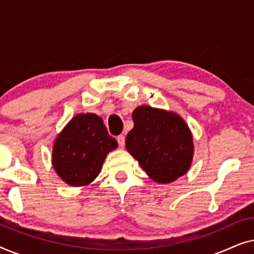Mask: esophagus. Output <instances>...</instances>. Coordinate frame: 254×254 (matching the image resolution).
Here are the masks:
<instances>
[{"instance_id": "34e87169", "label": "esophagus", "mask_w": 254, "mask_h": 254, "mask_svg": "<svg viewBox=\"0 0 254 254\" xmlns=\"http://www.w3.org/2000/svg\"><path fill=\"white\" fill-rule=\"evenodd\" d=\"M117 141H118V143H119V147L123 148L125 145V136H124V135H119V136L117 137Z\"/></svg>"}]
</instances>
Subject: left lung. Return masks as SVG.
<instances>
[{"mask_svg": "<svg viewBox=\"0 0 254 254\" xmlns=\"http://www.w3.org/2000/svg\"><path fill=\"white\" fill-rule=\"evenodd\" d=\"M126 148L155 182L169 184L185 175L192 164L194 145L189 126L177 113L138 106Z\"/></svg>", "mask_w": 254, "mask_h": 254, "instance_id": "8db88e82", "label": "left lung"}]
</instances>
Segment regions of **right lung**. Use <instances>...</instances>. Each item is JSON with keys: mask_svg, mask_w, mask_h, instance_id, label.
Here are the masks:
<instances>
[{"mask_svg": "<svg viewBox=\"0 0 254 254\" xmlns=\"http://www.w3.org/2000/svg\"><path fill=\"white\" fill-rule=\"evenodd\" d=\"M118 147L103 119L95 113H79L69 121L53 145L52 164L70 186H86L97 178L107 154Z\"/></svg>", "mask_w": 254, "mask_h": 254, "instance_id": "obj_1", "label": "right lung"}]
</instances>
